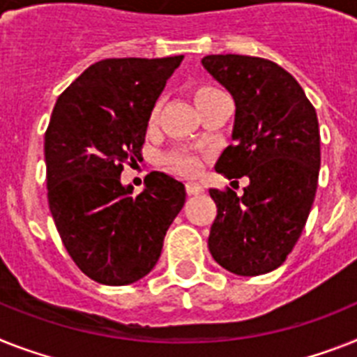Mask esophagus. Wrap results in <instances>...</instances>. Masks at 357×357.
I'll return each instance as SVG.
<instances>
[{
    "label": "esophagus",
    "mask_w": 357,
    "mask_h": 357,
    "mask_svg": "<svg viewBox=\"0 0 357 357\" xmlns=\"http://www.w3.org/2000/svg\"><path fill=\"white\" fill-rule=\"evenodd\" d=\"M185 191H188V195H199V193L204 191V188L200 184H197V182H188V184H185Z\"/></svg>",
    "instance_id": "34e87169"
}]
</instances>
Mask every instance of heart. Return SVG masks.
Here are the masks:
<instances>
[{
	"instance_id": "b5f03b06",
	"label": "heart",
	"mask_w": 357,
	"mask_h": 357,
	"mask_svg": "<svg viewBox=\"0 0 357 357\" xmlns=\"http://www.w3.org/2000/svg\"><path fill=\"white\" fill-rule=\"evenodd\" d=\"M220 94V91L217 87H211V85H200L197 87L195 93H193V98H195L197 107H202L204 104H208L213 96ZM157 120V109L151 113V123ZM167 164L175 169L176 173H181V175H195L199 173L200 169V160L199 157H195L193 153L188 151H172L166 157Z\"/></svg>"
}]
</instances>
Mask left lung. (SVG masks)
Listing matches in <instances>:
<instances>
[{"label": "left lung", "instance_id": "8db88e82", "mask_svg": "<svg viewBox=\"0 0 357 357\" xmlns=\"http://www.w3.org/2000/svg\"><path fill=\"white\" fill-rule=\"evenodd\" d=\"M204 69L235 100L231 140L215 169L248 176L241 197L210 190L217 204L208 248L237 275L281 266L294 250L314 204L321 166L319 123L297 79L264 58L210 54Z\"/></svg>", "mask_w": 357, "mask_h": 357}]
</instances>
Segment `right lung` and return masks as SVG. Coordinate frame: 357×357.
<instances>
[{
    "instance_id": "right-lung-1",
    "label": "right lung",
    "mask_w": 357,
    "mask_h": 357,
    "mask_svg": "<svg viewBox=\"0 0 357 357\" xmlns=\"http://www.w3.org/2000/svg\"><path fill=\"white\" fill-rule=\"evenodd\" d=\"M182 58L96 61L52 109L45 131L49 208L70 259L102 284H131L151 272L185 202L184 184L166 173H149L137 197L120 182L123 164L142 157L155 102Z\"/></svg>"
}]
</instances>
